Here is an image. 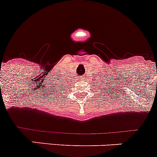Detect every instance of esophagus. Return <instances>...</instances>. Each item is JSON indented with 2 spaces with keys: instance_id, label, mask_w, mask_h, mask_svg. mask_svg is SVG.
<instances>
[{
  "instance_id": "obj_1",
  "label": "esophagus",
  "mask_w": 157,
  "mask_h": 157,
  "mask_svg": "<svg viewBox=\"0 0 157 157\" xmlns=\"http://www.w3.org/2000/svg\"><path fill=\"white\" fill-rule=\"evenodd\" d=\"M80 81H81V82H84L86 81V76H85V75L80 78Z\"/></svg>"
}]
</instances>
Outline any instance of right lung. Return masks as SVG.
I'll return each instance as SVG.
<instances>
[{
	"label": "right lung",
	"mask_w": 157,
	"mask_h": 157,
	"mask_svg": "<svg viewBox=\"0 0 157 157\" xmlns=\"http://www.w3.org/2000/svg\"><path fill=\"white\" fill-rule=\"evenodd\" d=\"M62 85H63L64 86V87H63V86H62ZM65 87H66V86H64V85H63V84H62V87H61V88H60V89H59V92H57V93H59V92H62V90H64V89H65ZM59 96H60V95H59Z\"/></svg>",
	"instance_id": "obj_1"
}]
</instances>
